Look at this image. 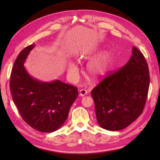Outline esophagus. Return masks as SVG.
<instances>
[{
	"instance_id": "1",
	"label": "esophagus",
	"mask_w": 160,
	"mask_h": 160,
	"mask_svg": "<svg viewBox=\"0 0 160 160\" xmlns=\"http://www.w3.org/2000/svg\"><path fill=\"white\" fill-rule=\"evenodd\" d=\"M87 94V91L85 89H81L79 91V95L80 96H84Z\"/></svg>"
}]
</instances>
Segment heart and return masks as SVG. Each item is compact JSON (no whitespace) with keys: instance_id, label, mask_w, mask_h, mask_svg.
Listing matches in <instances>:
<instances>
[{"instance_id":"heart-1","label":"heart","mask_w":160,"mask_h":160,"mask_svg":"<svg viewBox=\"0 0 160 160\" xmlns=\"http://www.w3.org/2000/svg\"><path fill=\"white\" fill-rule=\"evenodd\" d=\"M97 49H93L91 53L96 52ZM110 53L108 52H104L97 57L91 62L87 67L88 73L93 78H98L105 73L107 71L108 62L110 60ZM68 71L71 75L77 74L78 72V67L77 64L73 62H69L67 67Z\"/></svg>"}]
</instances>
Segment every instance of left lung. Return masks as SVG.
I'll use <instances>...</instances> for the list:
<instances>
[{
    "label": "left lung",
    "instance_id": "8db88e82",
    "mask_svg": "<svg viewBox=\"0 0 160 160\" xmlns=\"http://www.w3.org/2000/svg\"><path fill=\"white\" fill-rule=\"evenodd\" d=\"M149 84L147 60L133 47L128 62L118 71L108 74L91 91L100 127L119 131L136 120L144 110Z\"/></svg>",
    "mask_w": 160,
    "mask_h": 160
}]
</instances>
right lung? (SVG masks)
<instances>
[{"label":"right lung","instance_id":"1","mask_svg":"<svg viewBox=\"0 0 160 160\" xmlns=\"http://www.w3.org/2000/svg\"><path fill=\"white\" fill-rule=\"evenodd\" d=\"M34 43L18 54L10 76V92L20 116L30 127L43 132L59 129L67 120L78 94L77 87L60 80L44 82L32 78L24 66Z\"/></svg>","mask_w":160,"mask_h":160}]
</instances>
